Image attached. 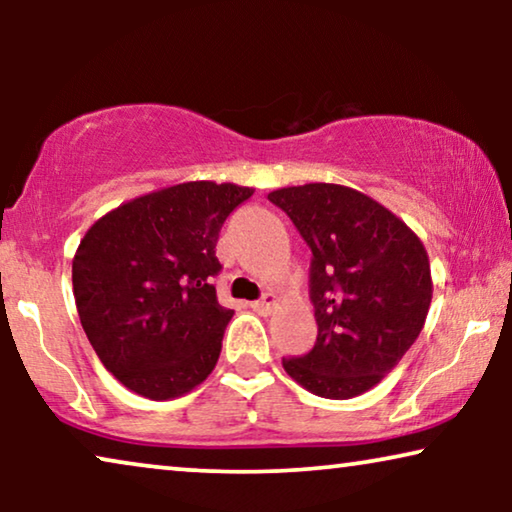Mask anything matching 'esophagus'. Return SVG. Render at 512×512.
Returning a JSON list of instances; mask_svg holds the SVG:
<instances>
[{
    "mask_svg": "<svg viewBox=\"0 0 512 512\" xmlns=\"http://www.w3.org/2000/svg\"><path fill=\"white\" fill-rule=\"evenodd\" d=\"M275 305H277L275 293H263L261 300H254V303H251L254 312H258V314H270L272 307H275Z\"/></svg>",
    "mask_w": 512,
    "mask_h": 512,
    "instance_id": "esophagus-1",
    "label": "esophagus"
}]
</instances>
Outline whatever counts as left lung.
Instances as JSON below:
<instances>
[{
	"mask_svg": "<svg viewBox=\"0 0 512 512\" xmlns=\"http://www.w3.org/2000/svg\"><path fill=\"white\" fill-rule=\"evenodd\" d=\"M268 200L312 251L310 300L319 326L310 352L282 366L321 398L361 396L422 333L433 296L424 244L387 207L347 186H289Z\"/></svg>",
	"mask_w": 512,
	"mask_h": 512,
	"instance_id": "left-lung-1",
	"label": "left lung"
}]
</instances>
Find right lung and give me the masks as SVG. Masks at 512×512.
Wrapping results in <instances>:
<instances>
[{
    "mask_svg": "<svg viewBox=\"0 0 512 512\" xmlns=\"http://www.w3.org/2000/svg\"><path fill=\"white\" fill-rule=\"evenodd\" d=\"M254 188L186 181L97 219L72 263L83 331L104 368L151 401L184 396L212 373L233 310L219 305L216 242Z\"/></svg>",
    "mask_w": 512,
    "mask_h": 512,
    "instance_id": "obj_1",
    "label": "right lung"
}]
</instances>
